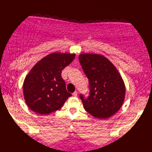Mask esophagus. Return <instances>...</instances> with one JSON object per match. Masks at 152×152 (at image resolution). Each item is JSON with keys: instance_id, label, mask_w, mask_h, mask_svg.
<instances>
[{"instance_id": "1", "label": "esophagus", "mask_w": 152, "mask_h": 152, "mask_svg": "<svg viewBox=\"0 0 152 152\" xmlns=\"http://www.w3.org/2000/svg\"><path fill=\"white\" fill-rule=\"evenodd\" d=\"M73 96H74V97H76V96L78 95V92L77 91H75L74 93H73Z\"/></svg>"}]
</instances>
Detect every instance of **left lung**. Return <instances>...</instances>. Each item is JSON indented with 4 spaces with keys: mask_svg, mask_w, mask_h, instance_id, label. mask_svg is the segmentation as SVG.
<instances>
[{
    "mask_svg": "<svg viewBox=\"0 0 152 152\" xmlns=\"http://www.w3.org/2000/svg\"><path fill=\"white\" fill-rule=\"evenodd\" d=\"M79 62L89 80L88 98L80 95L84 109L98 118H107L121 107L126 95L124 80L108 59L98 54H80Z\"/></svg>",
    "mask_w": 152,
    "mask_h": 152,
    "instance_id": "left-lung-1",
    "label": "left lung"
}]
</instances>
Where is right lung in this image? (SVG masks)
<instances>
[{"label":"right lung","instance_id":"right-lung-1","mask_svg":"<svg viewBox=\"0 0 152 152\" xmlns=\"http://www.w3.org/2000/svg\"><path fill=\"white\" fill-rule=\"evenodd\" d=\"M75 54L53 53L34 65L23 84L24 100L28 108L45 115L58 110L72 94L66 89L62 71L71 64Z\"/></svg>","mask_w":152,"mask_h":152}]
</instances>
